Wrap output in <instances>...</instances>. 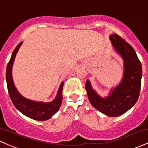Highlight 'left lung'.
I'll return each mask as SVG.
<instances>
[{
  "instance_id": "left-lung-1",
  "label": "left lung",
  "mask_w": 148,
  "mask_h": 148,
  "mask_svg": "<svg viewBox=\"0 0 148 148\" xmlns=\"http://www.w3.org/2000/svg\"><path fill=\"white\" fill-rule=\"evenodd\" d=\"M112 46L124 60L122 81L107 97L102 98L93 89L87 79L85 84L91 104L109 117H117L125 113L136 103L139 97L142 77V66L136 53L129 43L117 34L110 35Z\"/></svg>"
}]
</instances>
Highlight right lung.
Listing matches in <instances>:
<instances>
[{"label": "right lung", "instance_id": "1", "mask_svg": "<svg viewBox=\"0 0 148 148\" xmlns=\"http://www.w3.org/2000/svg\"><path fill=\"white\" fill-rule=\"evenodd\" d=\"M22 42L16 46L13 51L10 60L8 62L6 69V82L8 90L12 103L16 108L26 117L38 121H45L50 119L59 110L62 102V90L64 82L61 83L55 99L49 103L37 102L26 99L16 90L12 75L13 63L16 53L21 47Z\"/></svg>", "mask_w": 148, "mask_h": 148}]
</instances>
